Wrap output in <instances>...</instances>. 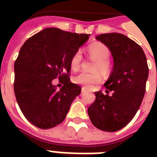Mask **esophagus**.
Masks as SVG:
<instances>
[{
  "label": "esophagus",
  "instance_id": "obj_1",
  "mask_svg": "<svg viewBox=\"0 0 157 157\" xmlns=\"http://www.w3.org/2000/svg\"><path fill=\"white\" fill-rule=\"evenodd\" d=\"M86 90H85V89H84V88H82V90H81V93L85 94V93H86Z\"/></svg>",
  "mask_w": 157,
  "mask_h": 157
}]
</instances>
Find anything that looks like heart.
Segmentation results:
<instances>
[{"mask_svg":"<svg viewBox=\"0 0 157 157\" xmlns=\"http://www.w3.org/2000/svg\"><path fill=\"white\" fill-rule=\"evenodd\" d=\"M89 55L95 60L93 66V71H100L103 73H107L110 70V57L111 51L107 45L101 42H95L89 45L87 49ZM82 62V54L81 50L74 53L70 60V66L72 70H77ZM102 81L100 73L98 71L86 72L81 71L74 76L73 81L76 84L81 85L84 88L90 89L94 85L99 83Z\"/></svg>","mask_w":157,"mask_h":157,"instance_id":"obj_1","label":"heart"}]
</instances>
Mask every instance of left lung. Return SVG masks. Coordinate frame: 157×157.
<instances>
[{
	"label": "left lung",
	"mask_w": 157,
	"mask_h": 157,
	"mask_svg": "<svg viewBox=\"0 0 157 157\" xmlns=\"http://www.w3.org/2000/svg\"><path fill=\"white\" fill-rule=\"evenodd\" d=\"M96 39L109 48L114 67L104 85L107 94L95 92L88 114L96 128L115 132L129 124L138 112L146 91L148 66L141 46L126 36L106 33Z\"/></svg>",
	"instance_id": "left-lung-1"
}]
</instances>
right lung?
Here are the masks:
<instances>
[{
	"instance_id": "1",
	"label": "right lung",
	"mask_w": 157,
	"mask_h": 157,
	"mask_svg": "<svg viewBox=\"0 0 157 157\" xmlns=\"http://www.w3.org/2000/svg\"><path fill=\"white\" fill-rule=\"evenodd\" d=\"M77 34L45 28L28 38L14 62L13 90L19 108L28 121L42 129L61 124L81 88L70 82L71 56L89 39ZM64 86L58 91L52 80Z\"/></svg>"
}]
</instances>
